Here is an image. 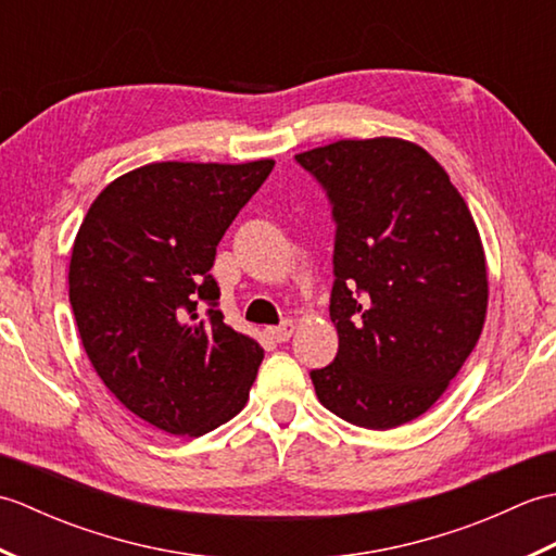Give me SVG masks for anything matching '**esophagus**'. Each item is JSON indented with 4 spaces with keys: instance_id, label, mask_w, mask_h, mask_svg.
<instances>
[{
    "instance_id": "obj_1",
    "label": "esophagus",
    "mask_w": 556,
    "mask_h": 556,
    "mask_svg": "<svg viewBox=\"0 0 556 556\" xmlns=\"http://www.w3.org/2000/svg\"><path fill=\"white\" fill-rule=\"evenodd\" d=\"M293 332H296V325H293V320H285L279 327H269L267 334L275 339V341H289L293 337Z\"/></svg>"
}]
</instances>
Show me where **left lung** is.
Wrapping results in <instances>:
<instances>
[{
	"label": "left lung",
	"mask_w": 556,
	"mask_h": 556,
	"mask_svg": "<svg viewBox=\"0 0 556 556\" xmlns=\"http://www.w3.org/2000/svg\"><path fill=\"white\" fill-rule=\"evenodd\" d=\"M337 222L334 363L313 370L320 404L358 428L422 416L476 349L488 263L473 215L428 150L404 138L299 152Z\"/></svg>",
	"instance_id": "1"
}]
</instances>
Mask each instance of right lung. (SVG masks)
Instances as JSON below:
<instances>
[{"mask_svg":"<svg viewBox=\"0 0 556 556\" xmlns=\"http://www.w3.org/2000/svg\"><path fill=\"white\" fill-rule=\"evenodd\" d=\"M275 160L152 162L92 200L68 301L92 368L155 428L200 437L241 413L265 351L215 308L210 269Z\"/></svg>","mask_w":556,"mask_h":556,"instance_id":"obj_1","label":"right lung"}]
</instances>
